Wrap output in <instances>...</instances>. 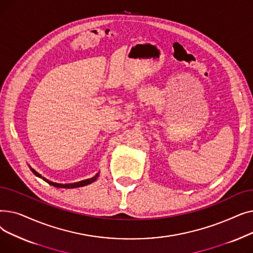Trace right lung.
I'll list each match as a JSON object with an SVG mask.
<instances>
[{
	"label": "right lung",
	"instance_id": "obj_1",
	"mask_svg": "<svg viewBox=\"0 0 253 253\" xmlns=\"http://www.w3.org/2000/svg\"><path fill=\"white\" fill-rule=\"evenodd\" d=\"M29 167H30V169L32 170V172H33V173H34L36 176H38V177H40V178H42L44 181H46V182L49 183L50 185H53V187L59 188V189H76V188L85 187V185H87V184H90V183H92V182H94V181L98 178V176H99V172H98V173H96L93 177L87 178V179H84V180H81V181L72 182V183H58V182H53V181H51V180H49V179L43 177L41 174L38 173V172H37L35 169H33L31 166H29Z\"/></svg>",
	"mask_w": 253,
	"mask_h": 253
}]
</instances>
